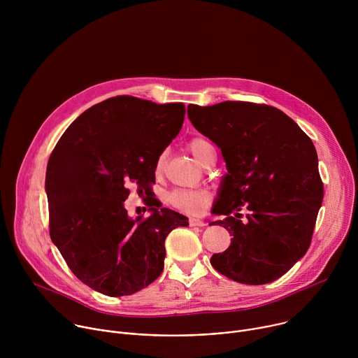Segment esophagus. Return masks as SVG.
Wrapping results in <instances>:
<instances>
[{"label": "esophagus", "instance_id": "obj_1", "mask_svg": "<svg viewBox=\"0 0 358 358\" xmlns=\"http://www.w3.org/2000/svg\"><path fill=\"white\" fill-rule=\"evenodd\" d=\"M189 227H203V225H206V222H203V221H201L199 218H189Z\"/></svg>", "mask_w": 358, "mask_h": 358}]
</instances>
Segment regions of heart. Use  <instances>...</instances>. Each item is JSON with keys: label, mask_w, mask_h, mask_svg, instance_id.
<instances>
[{"label": "heart", "mask_w": 358, "mask_h": 358, "mask_svg": "<svg viewBox=\"0 0 358 358\" xmlns=\"http://www.w3.org/2000/svg\"><path fill=\"white\" fill-rule=\"evenodd\" d=\"M188 148L191 155L195 157V160L202 166L206 162L208 152L214 150L211 143L203 138H192L188 144ZM164 167V155H162L157 159L156 163V171H162ZM210 201V195L206 191H195V189H176L169 195V203L171 207L187 211V213H201Z\"/></svg>", "instance_id": "heart-1"}]
</instances>
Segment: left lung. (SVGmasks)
Returning a JSON list of instances; mask_svg holds the SVG:
<instances>
[{"label": "left lung", "mask_w": 358, "mask_h": 358, "mask_svg": "<svg viewBox=\"0 0 358 358\" xmlns=\"http://www.w3.org/2000/svg\"><path fill=\"white\" fill-rule=\"evenodd\" d=\"M192 126L222 151L225 174L213 213L231 245L211 265L245 285L285 275L308 252L323 201L317 152L310 137L282 110L250 101L188 106ZM250 211L245 222L238 211ZM236 215L232 217L230 214Z\"/></svg>", "instance_id": "left-lung-1"}]
</instances>
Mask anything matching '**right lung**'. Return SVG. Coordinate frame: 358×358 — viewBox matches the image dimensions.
<instances>
[{"mask_svg": "<svg viewBox=\"0 0 358 358\" xmlns=\"http://www.w3.org/2000/svg\"><path fill=\"white\" fill-rule=\"evenodd\" d=\"M182 103L116 96L83 112L49 157V235L73 275L106 296L133 294L164 269L167 235L188 218L150 203L148 218L124 208L134 182L148 194L156 163L180 133Z\"/></svg>", "mask_w": 358, "mask_h": 358, "instance_id": "obj_1", "label": "right lung"}]
</instances>
